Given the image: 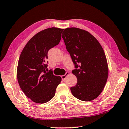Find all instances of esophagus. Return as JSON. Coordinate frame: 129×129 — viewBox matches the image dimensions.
I'll return each instance as SVG.
<instances>
[{"instance_id":"34e87169","label":"esophagus","mask_w":129,"mask_h":129,"mask_svg":"<svg viewBox=\"0 0 129 129\" xmlns=\"http://www.w3.org/2000/svg\"><path fill=\"white\" fill-rule=\"evenodd\" d=\"M69 74V72H66V73L64 75H62V76H61V78H62V80L64 81V80H65V78H66V77H67V76Z\"/></svg>"}]
</instances>
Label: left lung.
Returning <instances> with one entry per match:
<instances>
[{"label": "left lung", "mask_w": 129, "mask_h": 129, "mask_svg": "<svg viewBox=\"0 0 129 129\" xmlns=\"http://www.w3.org/2000/svg\"><path fill=\"white\" fill-rule=\"evenodd\" d=\"M62 38L75 65L72 73L77 78L71 92L81 101H92L103 90L108 77L104 49L94 37L80 28H66Z\"/></svg>", "instance_id": "1"}]
</instances>
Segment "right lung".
Masks as SVG:
<instances>
[{
  "instance_id": "add662e5",
  "label": "right lung",
  "mask_w": 129,
  "mask_h": 129,
  "mask_svg": "<svg viewBox=\"0 0 129 129\" xmlns=\"http://www.w3.org/2000/svg\"><path fill=\"white\" fill-rule=\"evenodd\" d=\"M64 29L52 27L38 32L30 39L19 57L17 78L28 98L38 104L50 101L61 78L48 69L49 50L59 44ZM47 63L48 62L47 61Z\"/></svg>"
}]
</instances>
